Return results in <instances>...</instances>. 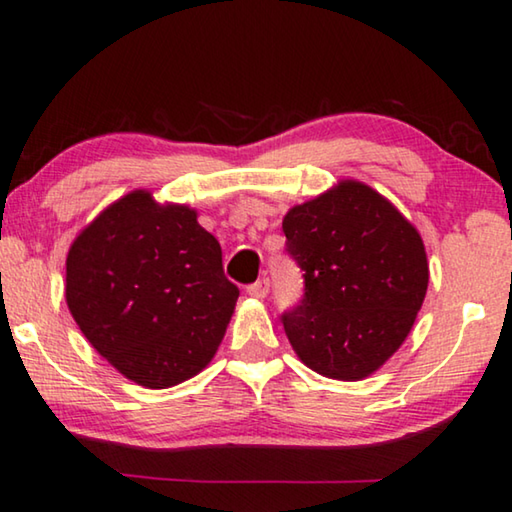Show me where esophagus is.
<instances>
[{
    "mask_svg": "<svg viewBox=\"0 0 512 512\" xmlns=\"http://www.w3.org/2000/svg\"><path fill=\"white\" fill-rule=\"evenodd\" d=\"M247 293L251 297H258V300H263V297H267V293H270V279L263 277V279L254 281V283H249Z\"/></svg>",
    "mask_w": 512,
    "mask_h": 512,
    "instance_id": "34e87169",
    "label": "esophagus"
}]
</instances>
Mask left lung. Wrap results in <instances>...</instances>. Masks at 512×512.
<instances>
[{"label":"left lung","instance_id":"8db88e82","mask_svg":"<svg viewBox=\"0 0 512 512\" xmlns=\"http://www.w3.org/2000/svg\"><path fill=\"white\" fill-rule=\"evenodd\" d=\"M304 295L281 313L306 366L361 380L400 348L428 290L421 235L368 185L345 180L283 217Z\"/></svg>","mask_w":512,"mask_h":512}]
</instances>
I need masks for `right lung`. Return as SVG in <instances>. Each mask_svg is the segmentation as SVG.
Masks as SVG:
<instances>
[{"label": "right lung", "instance_id": "right-lung-1", "mask_svg": "<svg viewBox=\"0 0 512 512\" xmlns=\"http://www.w3.org/2000/svg\"><path fill=\"white\" fill-rule=\"evenodd\" d=\"M238 295L196 212L141 190L100 212L68 251L75 322L116 371L148 389L174 387L208 364Z\"/></svg>", "mask_w": 512, "mask_h": 512}]
</instances>
